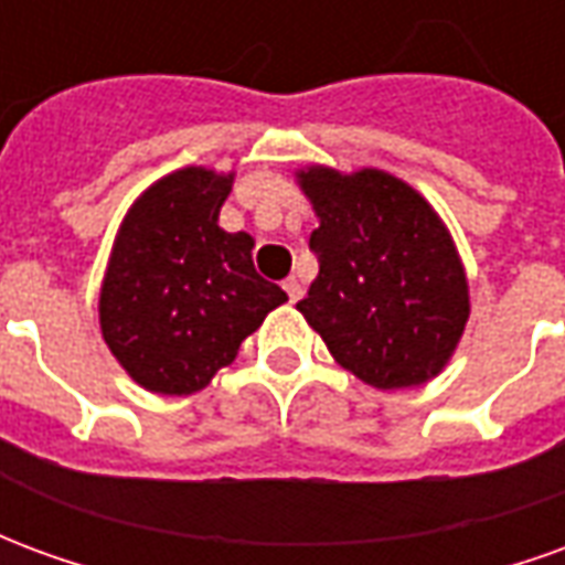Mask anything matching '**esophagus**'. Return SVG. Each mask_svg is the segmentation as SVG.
Instances as JSON below:
<instances>
[{
	"instance_id": "esophagus-1",
	"label": "esophagus",
	"mask_w": 565,
	"mask_h": 565,
	"mask_svg": "<svg viewBox=\"0 0 565 565\" xmlns=\"http://www.w3.org/2000/svg\"><path fill=\"white\" fill-rule=\"evenodd\" d=\"M284 290H287V296H290V302H299V299H302V294H306L299 278H287V281H284Z\"/></svg>"
}]
</instances>
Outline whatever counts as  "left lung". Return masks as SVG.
I'll return each mask as SVG.
<instances>
[{
	"label": "left lung",
	"mask_w": 565,
	"mask_h": 565,
	"mask_svg": "<svg viewBox=\"0 0 565 565\" xmlns=\"http://www.w3.org/2000/svg\"><path fill=\"white\" fill-rule=\"evenodd\" d=\"M320 226V271L296 308L332 360L379 391L420 387L448 366L472 311L454 235L415 186L384 169H296Z\"/></svg>",
	"instance_id": "1"
}]
</instances>
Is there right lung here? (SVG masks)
Wrapping results in <instances>:
<instances>
[{"label":"right lung","instance_id":"1","mask_svg":"<svg viewBox=\"0 0 565 565\" xmlns=\"http://www.w3.org/2000/svg\"><path fill=\"white\" fill-rule=\"evenodd\" d=\"M235 172L184 166L162 174L120 221L99 287V330L139 387L190 396L287 302L254 269V238L217 217Z\"/></svg>","mask_w":565,"mask_h":565}]
</instances>
